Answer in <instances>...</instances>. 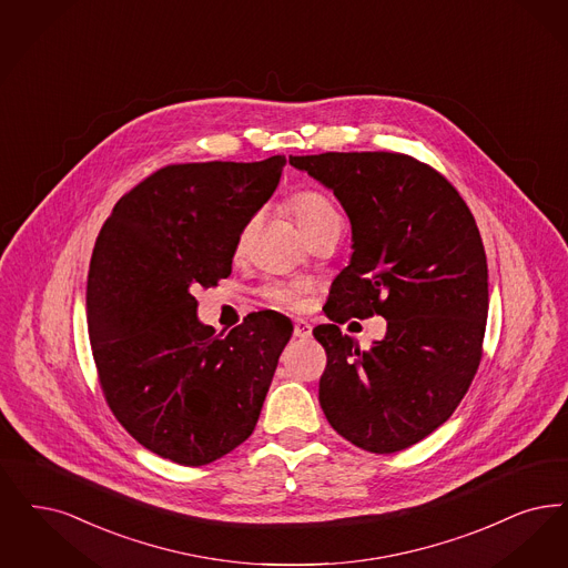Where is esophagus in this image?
Returning <instances> with one entry per match:
<instances>
[{"label": "esophagus", "instance_id": "34e87169", "mask_svg": "<svg viewBox=\"0 0 568 568\" xmlns=\"http://www.w3.org/2000/svg\"><path fill=\"white\" fill-rule=\"evenodd\" d=\"M294 336L300 341H308L313 336V325L306 318H295Z\"/></svg>", "mask_w": 568, "mask_h": 568}]
</instances>
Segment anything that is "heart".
Returning a JSON list of instances; mask_svg holds the SVG:
<instances>
[{"mask_svg":"<svg viewBox=\"0 0 568 568\" xmlns=\"http://www.w3.org/2000/svg\"><path fill=\"white\" fill-rule=\"evenodd\" d=\"M287 206H290L295 224L302 230L304 236H311L313 232H317L321 227L341 222V215L334 209V204L317 192H297L290 199ZM271 297L278 300V302H292L294 294L287 292V290H273Z\"/></svg>","mask_w":568,"mask_h":568,"instance_id":"heart-1","label":"heart"}]
</instances>
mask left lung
<instances>
[{
    "mask_svg": "<svg viewBox=\"0 0 568 568\" xmlns=\"http://www.w3.org/2000/svg\"><path fill=\"white\" fill-rule=\"evenodd\" d=\"M332 190L351 222V260L313 329L327 367L318 404L329 425L369 453H399L442 427L476 376L488 317V266L476 220L432 166L390 152L290 156ZM378 312L369 352L338 322Z\"/></svg>",
    "mask_w": 568,
    "mask_h": 568,
    "instance_id": "left-lung-1",
    "label": "left lung"
}]
</instances>
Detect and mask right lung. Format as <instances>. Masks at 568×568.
<instances>
[{"mask_svg":"<svg viewBox=\"0 0 568 568\" xmlns=\"http://www.w3.org/2000/svg\"><path fill=\"white\" fill-rule=\"evenodd\" d=\"M285 156L164 166L115 203L92 251L87 321L108 404L141 446L199 467L250 437L294 323L262 311L215 334L194 290L232 273Z\"/></svg>","mask_w":568,"mask_h":568,"instance_id":"right-lung-1","label":"right lung"}]
</instances>
